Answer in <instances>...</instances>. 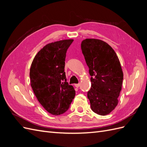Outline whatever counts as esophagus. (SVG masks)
I'll return each mask as SVG.
<instances>
[{
    "label": "esophagus",
    "mask_w": 147,
    "mask_h": 147,
    "mask_svg": "<svg viewBox=\"0 0 147 147\" xmlns=\"http://www.w3.org/2000/svg\"><path fill=\"white\" fill-rule=\"evenodd\" d=\"M75 86L78 88L80 86V83H78V84H75Z\"/></svg>",
    "instance_id": "34e87169"
}]
</instances>
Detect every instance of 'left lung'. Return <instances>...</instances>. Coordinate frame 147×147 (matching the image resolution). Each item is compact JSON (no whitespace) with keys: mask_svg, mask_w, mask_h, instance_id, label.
I'll return each mask as SVG.
<instances>
[{"mask_svg":"<svg viewBox=\"0 0 147 147\" xmlns=\"http://www.w3.org/2000/svg\"><path fill=\"white\" fill-rule=\"evenodd\" d=\"M81 49L91 77V87L87 92L91 109L104 116L118 103L123 80L120 62L113 48L100 40H84Z\"/></svg>","mask_w":147,"mask_h":147,"instance_id":"left-lung-1","label":"left lung"}]
</instances>
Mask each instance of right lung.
<instances>
[{
	"instance_id": "right-lung-1",
	"label": "right lung",
	"mask_w": 147,
	"mask_h": 147,
	"mask_svg": "<svg viewBox=\"0 0 147 147\" xmlns=\"http://www.w3.org/2000/svg\"><path fill=\"white\" fill-rule=\"evenodd\" d=\"M73 41L64 40L47 44L38 52L31 64V87L40 104L53 115L65 113L75 96L64 72L66 53Z\"/></svg>"
}]
</instances>
